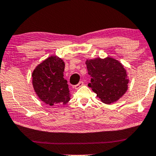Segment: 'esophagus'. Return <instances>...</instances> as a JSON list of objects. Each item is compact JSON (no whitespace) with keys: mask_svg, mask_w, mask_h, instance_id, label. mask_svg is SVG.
Segmentation results:
<instances>
[{"mask_svg":"<svg viewBox=\"0 0 156 156\" xmlns=\"http://www.w3.org/2000/svg\"><path fill=\"white\" fill-rule=\"evenodd\" d=\"M83 84H84V83H83V81H80V82H79L77 85H75V87H75V89L78 90L81 87V86H83Z\"/></svg>","mask_w":156,"mask_h":156,"instance_id":"1","label":"esophagus"}]
</instances>
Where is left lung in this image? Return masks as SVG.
I'll return each mask as SVG.
<instances>
[{
    "mask_svg": "<svg viewBox=\"0 0 156 156\" xmlns=\"http://www.w3.org/2000/svg\"><path fill=\"white\" fill-rule=\"evenodd\" d=\"M91 83L88 86L105 104H111L120 98L127 90L129 78L121 63L113 58H97L87 60Z\"/></svg>",
    "mask_w": 156,
    "mask_h": 156,
    "instance_id": "1",
    "label": "left lung"
}]
</instances>
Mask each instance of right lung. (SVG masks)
I'll return each instance as SVG.
<instances>
[{"label": "right lung", "mask_w": 156, "mask_h": 156, "mask_svg": "<svg viewBox=\"0 0 156 156\" xmlns=\"http://www.w3.org/2000/svg\"><path fill=\"white\" fill-rule=\"evenodd\" d=\"M65 64L56 56H51L36 66L32 73L35 92L45 104H66L70 100L69 85L64 78Z\"/></svg>", "instance_id": "1"}]
</instances>
